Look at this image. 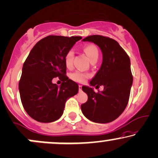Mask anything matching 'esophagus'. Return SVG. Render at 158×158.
I'll return each mask as SVG.
<instances>
[{
  "mask_svg": "<svg viewBox=\"0 0 158 158\" xmlns=\"http://www.w3.org/2000/svg\"><path fill=\"white\" fill-rule=\"evenodd\" d=\"M79 90L80 91L82 90V86H81V85H79Z\"/></svg>",
  "mask_w": 158,
  "mask_h": 158,
  "instance_id": "34e87169",
  "label": "esophagus"
}]
</instances>
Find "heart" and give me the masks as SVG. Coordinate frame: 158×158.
<instances>
[{
  "label": "heart",
  "mask_w": 158,
  "mask_h": 158,
  "mask_svg": "<svg viewBox=\"0 0 158 158\" xmlns=\"http://www.w3.org/2000/svg\"><path fill=\"white\" fill-rule=\"evenodd\" d=\"M84 52L86 54L89 61H92L94 59H98L99 52H98V48L94 45H88L84 48ZM73 57L74 52L73 50L70 49L66 52L64 57V63L68 69H71L73 66ZM89 75L85 72L81 71H76L70 75V78L73 81L78 83H83L89 77Z\"/></svg>",
  "instance_id": "1"
}]
</instances>
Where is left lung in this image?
<instances>
[{"instance_id":"8db88e82","label":"left lung","mask_w":158,"mask_h":158,"mask_svg":"<svg viewBox=\"0 0 158 158\" xmlns=\"http://www.w3.org/2000/svg\"><path fill=\"white\" fill-rule=\"evenodd\" d=\"M83 41L92 42L103 54L101 66L89 82L83 86L88 101L81 108L83 115L94 123H106L119 117L125 110L130 95L133 77L130 59L116 40L102 35H91ZM103 85L102 92L96 94L92 86Z\"/></svg>"}]
</instances>
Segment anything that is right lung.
I'll return each instance as SVG.
<instances>
[{"mask_svg": "<svg viewBox=\"0 0 158 158\" xmlns=\"http://www.w3.org/2000/svg\"><path fill=\"white\" fill-rule=\"evenodd\" d=\"M81 38L49 35L29 52L22 69L19 92L24 109L34 120L41 123L58 120L66 101L78 92V84L66 76L64 57ZM57 77L64 81L59 87L52 83Z\"/></svg>", "mask_w": 158, "mask_h": 158, "instance_id": "right-lung-1", "label": "right lung"}]
</instances>
